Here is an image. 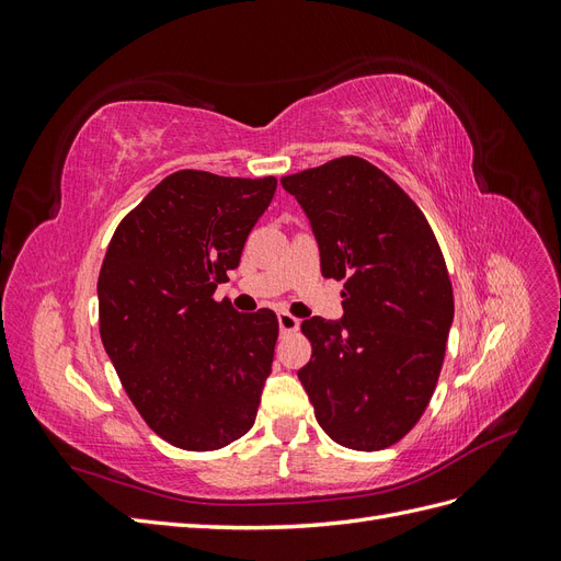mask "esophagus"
<instances>
[{"label": "esophagus", "mask_w": 561, "mask_h": 561, "mask_svg": "<svg viewBox=\"0 0 561 561\" xmlns=\"http://www.w3.org/2000/svg\"><path fill=\"white\" fill-rule=\"evenodd\" d=\"M278 328L280 332H297L299 330V318H295L293 313L280 311L278 313Z\"/></svg>", "instance_id": "obj_1"}]
</instances>
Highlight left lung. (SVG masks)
I'll return each instance as SVG.
<instances>
[{"mask_svg":"<svg viewBox=\"0 0 561 561\" xmlns=\"http://www.w3.org/2000/svg\"><path fill=\"white\" fill-rule=\"evenodd\" d=\"M307 213L325 278L344 280V316H313L297 375L336 445H396L426 410L454 322L445 257L416 203L377 165L342 157L280 180Z\"/></svg>","mask_w":561,"mask_h":561,"instance_id":"obj_1","label":"left lung"}]
</instances>
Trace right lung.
<instances>
[{"instance_id": "1", "label": "right lung", "mask_w": 561, "mask_h": 561, "mask_svg": "<svg viewBox=\"0 0 561 561\" xmlns=\"http://www.w3.org/2000/svg\"><path fill=\"white\" fill-rule=\"evenodd\" d=\"M274 192L276 178L178 171L124 217L100 268L103 346L147 426L180 449L225 447L257 416L276 313L213 293Z\"/></svg>"}]
</instances>
